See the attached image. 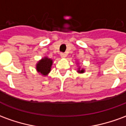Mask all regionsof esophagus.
<instances>
[{
	"mask_svg": "<svg viewBox=\"0 0 126 126\" xmlns=\"http://www.w3.org/2000/svg\"><path fill=\"white\" fill-rule=\"evenodd\" d=\"M61 58H65L66 57V55L65 53H61Z\"/></svg>",
	"mask_w": 126,
	"mask_h": 126,
	"instance_id": "1",
	"label": "esophagus"
}]
</instances>
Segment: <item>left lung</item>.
<instances>
[{"label":"left lung","instance_id":"8db88e82","mask_svg":"<svg viewBox=\"0 0 126 126\" xmlns=\"http://www.w3.org/2000/svg\"><path fill=\"white\" fill-rule=\"evenodd\" d=\"M85 70L84 69H80L79 68L78 69V73H80V74H82V73H84Z\"/></svg>","mask_w":126,"mask_h":126}]
</instances>
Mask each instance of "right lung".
I'll use <instances>...</instances> for the list:
<instances>
[{"label":"right lung","mask_w":126,"mask_h":126,"mask_svg":"<svg viewBox=\"0 0 126 126\" xmlns=\"http://www.w3.org/2000/svg\"><path fill=\"white\" fill-rule=\"evenodd\" d=\"M52 65V60L49 58L44 57L36 64V70L42 76H47L49 74Z\"/></svg>","instance_id":"obj_1"}]
</instances>
